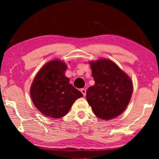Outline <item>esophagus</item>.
Segmentation results:
<instances>
[{"label": "esophagus", "mask_w": 159, "mask_h": 159, "mask_svg": "<svg viewBox=\"0 0 159 159\" xmlns=\"http://www.w3.org/2000/svg\"><path fill=\"white\" fill-rule=\"evenodd\" d=\"M81 92H82V94H83L84 96H85V95H86V89H84V88L81 89Z\"/></svg>", "instance_id": "obj_1"}]
</instances>
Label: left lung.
Listing matches in <instances>:
<instances>
[{"label":"left lung","instance_id":"obj_1","mask_svg":"<svg viewBox=\"0 0 159 159\" xmlns=\"http://www.w3.org/2000/svg\"><path fill=\"white\" fill-rule=\"evenodd\" d=\"M90 64L95 84L87 90V101L98 118H115L125 111L131 98V80L110 60L100 59Z\"/></svg>","mask_w":159,"mask_h":159}]
</instances>
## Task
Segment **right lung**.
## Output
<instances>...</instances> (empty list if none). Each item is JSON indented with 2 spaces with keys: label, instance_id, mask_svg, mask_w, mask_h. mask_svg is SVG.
<instances>
[{
  "label": "right lung",
  "instance_id": "right-lung-1",
  "mask_svg": "<svg viewBox=\"0 0 159 159\" xmlns=\"http://www.w3.org/2000/svg\"><path fill=\"white\" fill-rule=\"evenodd\" d=\"M67 66L64 62L53 60L47 63L37 74L30 88L35 107L51 118L59 119L66 114L76 100L83 96L69 84L65 76Z\"/></svg>",
  "mask_w": 159,
  "mask_h": 159
}]
</instances>
